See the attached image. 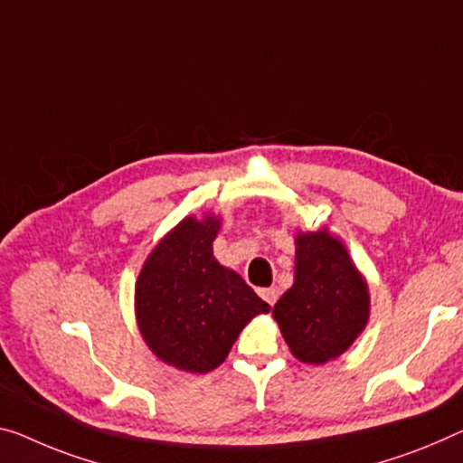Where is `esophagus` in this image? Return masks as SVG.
Segmentation results:
<instances>
[{"label":"esophagus","mask_w":463,"mask_h":463,"mask_svg":"<svg viewBox=\"0 0 463 463\" xmlns=\"http://www.w3.org/2000/svg\"><path fill=\"white\" fill-rule=\"evenodd\" d=\"M260 298L267 304L273 306L277 302V298H279V288H265V289H260Z\"/></svg>","instance_id":"obj_1"}]
</instances>
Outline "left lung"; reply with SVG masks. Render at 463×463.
Listing matches in <instances>:
<instances>
[{"instance_id": "obj_1", "label": "left lung", "mask_w": 463, "mask_h": 463, "mask_svg": "<svg viewBox=\"0 0 463 463\" xmlns=\"http://www.w3.org/2000/svg\"><path fill=\"white\" fill-rule=\"evenodd\" d=\"M371 298L347 248L329 232L296 233L294 286L273 306L291 354L306 364H325L364 331Z\"/></svg>"}]
</instances>
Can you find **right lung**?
Returning a JSON list of instances; mask_svg holds the SVG:
<instances>
[{
    "label": "right lung",
    "mask_w": 463,
    "mask_h": 463,
    "mask_svg": "<svg viewBox=\"0 0 463 463\" xmlns=\"http://www.w3.org/2000/svg\"><path fill=\"white\" fill-rule=\"evenodd\" d=\"M222 219L186 217L163 238L137 281V321L159 360L204 374L223 364L240 331L271 306L213 256Z\"/></svg>",
    "instance_id": "add662e5"
}]
</instances>
